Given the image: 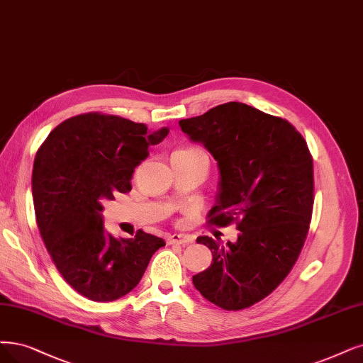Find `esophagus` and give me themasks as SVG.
Here are the masks:
<instances>
[{
  "instance_id": "34e87169",
  "label": "esophagus",
  "mask_w": 363,
  "mask_h": 363,
  "mask_svg": "<svg viewBox=\"0 0 363 363\" xmlns=\"http://www.w3.org/2000/svg\"><path fill=\"white\" fill-rule=\"evenodd\" d=\"M167 242L173 245H186L193 242V238L189 235H182V233H173L167 238Z\"/></svg>"
}]
</instances>
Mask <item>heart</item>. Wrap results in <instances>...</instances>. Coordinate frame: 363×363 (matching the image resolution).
I'll return each instance as SVG.
<instances>
[{"instance_id":"heart-1","label":"heart","mask_w":363,"mask_h":363,"mask_svg":"<svg viewBox=\"0 0 363 363\" xmlns=\"http://www.w3.org/2000/svg\"><path fill=\"white\" fill-rule=\"evenodd\" d=\"M177 152H182V154H189V155H206V152L202 150V147L197 146H189V147H182V150L177 151ZM208 157V155H206Z\"/></svg>"}]
</instances>
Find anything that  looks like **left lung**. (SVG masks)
<instances>
[{
  "label": "left lung",
  "mask_w": 363,
  "mask_h": 363,
  "mask_svg": "<svg viewBox=\"0 0 363 363\" xmlns=\"http://www.w3.org/2000/svg\"><path fill=\"white\" fill-rule=\"evenodd\" d=\"M181 130L218 163L220 184L208 223H236V242L199 236L212 263L193 277L209 302L244 310L271 294L305 244L314 203L313 157L289 121L230 101L181 119Z\"/></svg>",
  "instance_id": "1"
}]
</instances>
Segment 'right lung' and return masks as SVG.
<instances>
[{"label":"right lung","instance_id":"1","mask_svg":"<svg viewBox=\"0 0 363 363\" xmlns=\"http://www.w3.org/2000/svg\"><path fill=\"white\" fill-rule=\"evenodd\" d=\"M169 128L84 113L65 119L38 147L33 200L40 235L62 278L79 294L112 302L142 279L161 238L139 230L116 239L103 227V202L131 190L133 172Z\"/></svg>","mask_w":363,"mask_h":363}]
</instances>
